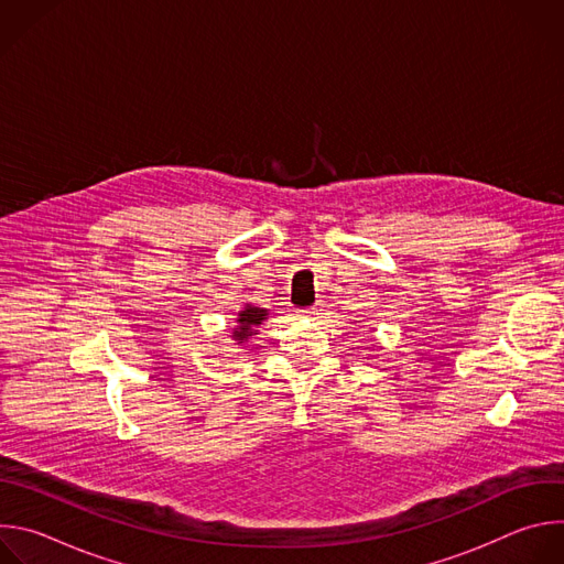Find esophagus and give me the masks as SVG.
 Here are the masks:
<instances>
[{
    "label": "esophagus",
    "mask_w": 564,
    "mask_h": 564,
    "mask_svg": "<svg viewBox=\"0 0 564 564\" xmlns=\"http://www.w3.org/2000/svg\"><path fill=\"white\" fill-rule=\"evenodd\" d=\"M299 314H301V316H305V318H318L321 314H324V310H321V305H312V307L301 310Z\"/></svg>",
    "instance_id": "34e87169"
}]
</instances>
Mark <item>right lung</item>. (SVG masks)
<instances>
[{"label": "right lung", "mask_w": 564, "mask_h": 564, "mask_svg": "<svg viewBox=\"0 0 564 564\" xmlns=\"http://www.w3.org/2000/svg\"><path fill=\"white\" fill-rule=\"evenodd\" d=\"M268 318V310L265 307H254V305H246L243 310L238 312L236 326L231 330V339L236 344H246L252 335H257V328Z\"/></svg>", "instance_id": "1"}]
</instances>
